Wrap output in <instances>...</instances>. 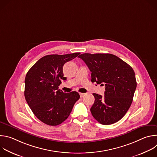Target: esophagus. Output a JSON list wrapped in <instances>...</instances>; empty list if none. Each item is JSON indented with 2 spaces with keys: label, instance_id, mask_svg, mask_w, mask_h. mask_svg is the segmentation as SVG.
Wrapping results in <instances>:
<instances>
[{
  "label": "esophagus",
  "instance_id": "1",
  "mask_svg": "<svg viewBox=\"0 0 157 157\" xmlns=\"http://www.w3.org/2000/svg\"><path fill=\"white\" fill-rule=\"evenodd\" d=\"M79 94H80V96H81V98H82L84 96H85V93H79Z\"/></svg>",
  "mask_w": 157,
  "mask_h": 157
}]
</instances>
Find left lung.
Wrapping results in <instances>:
<instances>
[{
	"label": "left lung",
	"mask_w": 157,
	"mask_h": 157,
	"mask_svg": "<svg viewBox=\"0 0 157 157\" xmlns=\"http://www.w3.org/2000/svg\"><path fill=\"white\" fill-rule=\"evenodd\" d=\"M78 57L91 71V81L105 87L104 96L93 94V116L103 125L118 122L132 102L137 87L135 72L129 64L112 54L84 53Z\"/></svg>",
	"instance_id": "1"
}]
</instances>
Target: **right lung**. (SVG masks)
<instances>
[{"mask_svg":"<svg viewBox=\"0 0 157 157\" xmlns=\"http://www.w3.org/2000/svg\"><path fill=\"white\" fill-rule=\"evenodd\" d=\"M80 53L50 55L40 58L27 72L25 79L24 95L35 116L42 122L55 126L70 116L78 93H63L58 89L64 77V64Z\"/></svg>","mask_w":157,"mask_h":157,"instance_id":"right-lung-1","label":"right lung"}]
</instances>
